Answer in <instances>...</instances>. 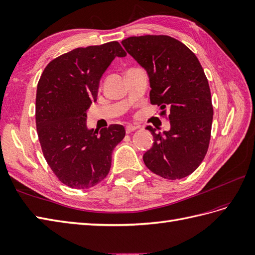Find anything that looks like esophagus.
Here are the masks:
<instances>
[{
  "label": "esophagus",
  "mask_w": 255,
  "mask_h": 255,
  "mask_svg": "<svg viewBox=\"0 0 255 255\" xmlns=\"http://www.w3.org/2000/svg\"><path fill=\"white\" fill-rule=\"evenodd\" d=\"M136 129H138V127H136V126L128 125V126H126V132H127V133H130V132L134 131V130H136Z\"/></svg>",
  "instance_id": "34e87169"
}]
</instances>
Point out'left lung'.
<instances>
[{
    "instance_id": "obj_1",
    "label": "left lung",
    "mask_w": 255,
    "mask_h": 255,
    "mask_svg": "<svg viewBox=\"0 0 255 255\" xmlns=\"http://www.w3.org/2000/svg\"><path fill=\"white\" fill-rule=\"evenodd\" d=\"M122 44L147 72L151 103L161 115L170 110L168 131L146 127L154 142L143 155L144 164L164 179H183L201 164L210 142L213 108L204 69L193 51L171 36H131Z\"/></svg>"
}]
</instances>
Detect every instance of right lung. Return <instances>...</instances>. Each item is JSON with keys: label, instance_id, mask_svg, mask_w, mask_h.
Instances as JSON below:
<instances>
[{"label": "right lung", "instance_id": "right-lung-1", "mask_svg": "<svg viewBox=\"0 0 255 255\" xmlns=\"http://www.w3.org/2000/svg\"><path fill=\"white\" fill-rule=\"evenodd\" d=\"M126 55L119 42L75 48L50 61L38 81L35 122L42 152L56 177L72 188L85 190L106 178L113 149L126 134L122 125L99 132L86 125L103 73Z\"/></svg>", "mask_w": 255, "mask_h": 255}]
</instances>
